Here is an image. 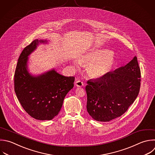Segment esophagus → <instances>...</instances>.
<instances>
[{
    "label": "esophagus",
    "instance_id": "1",
    "mask_svg": "<svg viewBox=\"0 0 155 155\" xmlns=\"http://www.w3.org/2000/svg\"><path fill=\"white\" fill-rule=\"evenodd\" d=\"M74 84H75V85H76L77 87H83V86H84V82L82 81H80L79 79H76Z\"/></svg>",
    "mask_w": 155,
    "mask_h": 155
}]
</instances>
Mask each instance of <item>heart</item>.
<instances>
[{"label":"heart","instance_id":"b5f03b06","mask_svg":"<svg viewBox=\"0 0 155 155\" xmlns=\"http://www.w3.org/2000/svg\"><path fill=\"white\" fill-rule=\"evenodd\" d=\"M111 56V52L103 50H96L88 54L85 61L91 64L89 67L90 74L94 77H101L106 74L113 64Z\"/></svg>","mask_w":155,"mask_h":155}]
</instances>
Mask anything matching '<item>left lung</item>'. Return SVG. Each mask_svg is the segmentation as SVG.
Returning <instances> with one entry per match:
<instances>
[{
  "label": "left lung",
  "mask_w": 155,
  "mask_h": 155,
  "mask_svg": "<svg viewBox=\"0 0 155 155\" xmlns=\"http://www.w3.org/2000/svg\"><path fill=\"white\" fill-rule=\"evenodd\" d=\"M140 70L135 56L128 64L96 80H89L85 90L87 110L94 120L107 122L122 116L137 97Z\"/></svg>",
  "instance_id": "1"
}]
</instances>
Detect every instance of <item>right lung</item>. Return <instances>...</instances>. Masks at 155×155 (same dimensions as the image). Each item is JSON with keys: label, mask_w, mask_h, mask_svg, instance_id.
Returning a JSON list of instances; mask_svg holds the SVG:
<instances>
[{"label": "right lung", "mask_w": 155, "mask_h": 155, "mask_svg": "<svg viewBox=\"0 0 155 155\" xmlns=\"http://www.w3.org/2000/svg\"><path fill=\"white\" fill-rule=\"evenodd\" d=\"M36 39L22 51L16 65L14 85L17 97L25 111L38 120H51L58 114L64 99L74 87V77L64 76L54 70L38 77L27 70L28 56L36 49Z\"/></svg>", "instance_id": "right-lung-1"}]
</instances>
